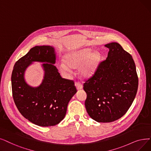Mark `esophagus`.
Listing matches in <instances>:
<instances>
[{
    "label": "esophagus",
    "instance_id": "esophagus-1",
    "mask_svg": "<svg viewBox=\"0 0 151 151\" xmlns=\"http://www.w3.org/2000/svg\"><path fill=\"white\" fill-rule=\"evenodd\" d=\"M75 86H76V88L77 90H80V89H81L83 88L82 84H81V83H80L76 82L75 84Z\"/></svg>",
    "mask_w": 151,
    "mask_h": 151
}]
</instances>
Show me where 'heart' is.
<instances>
[{"mask_svg":"<svg viewBox=\"0 0 151 151\" xmlns=\"http://www.w3.org/2000/svg\"><path fill=\"white\" fill-rule=\"evenodd\" d=\"M102 59L99 52L94 51L91 48H84L80 50L67 52L63 55L64 62L58 65V68L64 74L70 73V68L76 69L80 76L84 78L93 76L99 68Z\"/></svg>","mask_w":151,"mask_h":151,"instance_id":"1","label":"heart"}]
</instances>
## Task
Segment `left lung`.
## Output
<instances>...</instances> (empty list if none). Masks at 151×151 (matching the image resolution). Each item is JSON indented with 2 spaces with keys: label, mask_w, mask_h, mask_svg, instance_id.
Wrapping results in <instances>:
<instances>
[{
  "label": "left lung",
  "mask_w": 151,
  "mask_h": 151,
  "mask_svg": "<svg viewBox=\"0 0 151 151\" xmlns=\"http://www.w3.org/2000/svg\"><path fill=\"white\" fill-rule=\"evenodd\" d=\"M109 49L106 60L83 84L87 94L85 107L97 122H112L123 116L132 106L138 88L132 56L117 42L105 45Z\"/></svg>",
  "instance_id": "8db88e82"
}]
</instances>
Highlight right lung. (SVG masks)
Masks as SVG:
<instances>
[{"label":"right lung","instance_id":"obj_1","mask_svg":"<svg viewBox=\"0 0 151 151\" xmlns=\"http://www.w3.org/2000/svg\"><path fill=\"white\" fill-rule=\"evenodd\" d=\"M56 52L50 45L35 46L15 63L12 73L13 97L20 114L40 127L54 126L66 115L69 101L77 92L73 81L62 78L55 63ZM34 62L44 71L42 83L32 87L25 81V70Z\"/></svg>","mask_w":151,"mask_h":151}]
</instances>
